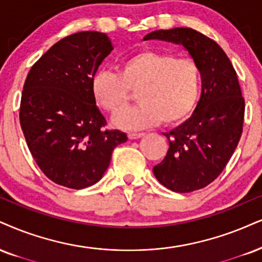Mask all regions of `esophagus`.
<instances>
[{
    "mask_svg": "<svg viewBox=\"0 0 262 262\" xmlns=\"http://www.w3.org/2000/svg\"><path fill=\"white\" fill-rule=\"evenodd\" d=\"M144 134H134V132H132V134H128L127 136H128V138H130V140H137V138H141L142 136H143Z\"/></svg>",
    "mask_w": 262,
    "mask_h": 262,
    "instance_id": "esophagus-1",
    "label": "esophagus"
}]
</instances>
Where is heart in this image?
<instances>
[{"label":"heart","instance_id":"1","mask_svg":"<svg viewBox=\"0 0 262 262\" xmlns=\"http://www.w3.org/2000/svg\"><path fill=\"white\" fill-rule=\"evenodd\" d=\"M91 86L96 102L112 114L127 105L131 91H138L140 104L119 113L114 122L125 130H140L187 120L198 105L203 74L193 58L143 50L122 59L120 73L98 70Z\"/></svg>","mask_w":262,"mask_h":262}]
</instances>
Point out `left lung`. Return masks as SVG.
I'll use <instances>...</instances> for the list:
<instances>
[{
	"label": "left lung",
	"mask_w": 262,
	"mask_h": 262,
	"mask_svg": "<svg viewBox=\"0 0 262 262\" xmlns=\"http://www.w3.org/2000/svg\"><path fill=\"white\" fill-rule=\"evenodd\" d=\"M144 40L182 45L202 68V96L188 120L164 134L169 150L153 167L157 180L177 193L202 189L224 171L243 132L245 103L231 60L217 43L190 28L157 30Z\"/></svg>",
	"instance_id": "left-lung-1"
}]
</instances>
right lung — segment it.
Returning a JSON list of instances; mask_svg holds the SVG:
<instances>
[{
	"label": "right lung",
	"mask_w": 262,
	"mask_h": 262,
	"mask_svg": "<svg viewBox=\"0 0 262 262\" xmlns=\"http://www.w3.org/2000/svg\"><path fill=\"white\" fill-rule=\"evenodd\" d=\"M113 51L108 36L81 31L62 38L31 67L19 120L32 158L57 185L82 189L102 179L118 144L127 141L92 95V77Z\"/></svg>",
	"instance_id": "add662e5"
}]
</instances>
